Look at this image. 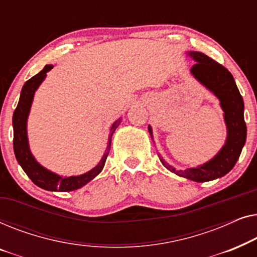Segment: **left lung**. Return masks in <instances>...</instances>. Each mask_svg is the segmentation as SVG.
I'll use <instances>...</instances> for the list:
<instances>
[{
    "instance_id": "left-lung-1",
    "label": "left lung",
    "mask_w": 257,
    "mask_h": 257,
    "mask_svg": "<svg viewBox=\"0 0 257 257\" xmlns=\"http://www.w3.org/2000/svg\"><path fill=\"white\" fill-rule=\"evenodd\" d=\"M189 57L196 62L192 66L191 73L210 92L220 100L223 110V118L227 126V139L222 149L213 159L198 167L178 171L168 165L163 158L161 163L168 171L179 177H184L196 182L210 181L226 175L235 166L243 149L247 138V126L244 122V103L238 91L234 77L228 70L202 52L189 51ZM149 132L152 136V127L149 125Z\"/></svg>"
}]
</instances>
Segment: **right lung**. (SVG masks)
<instances>
[{"mask_svg": "<svg viewBox=\"0 0 257 257\" xmlns=\"http://www.w3.org/2000/svg\"><path fill=\"white\" fill-rule=\"evenodd\" d=\"M52 68H54V65L51 64L45 65L41 72L31 77L29 80H27L22 87L19 104H17V107L15 108V112H14L13 115L14 152H15L16 160L19 161L21 167L23 168V171L26 172L28 177L31 179V181L35 185H37L38 187L47 189V191L70 192L83 187L84 185H86L93 178H96L100 173L101 170H103L108 152H110L112 135H113L115 128L120 124L121 118L115 120L111 126L106 151H105L99 164L91 171L86 172V173L76 175V177H61V175L47 170L41 164H38L29 149V142H28L27 135V120L30 112L31 103L34 100V94L38 89V86L41 85V83L47 77V72L50 71Z\"/></svg>", "mask_w": 257, "mask_h": 257, "instance_id": "add662e5", "label": "right lung"}]
</instances>
